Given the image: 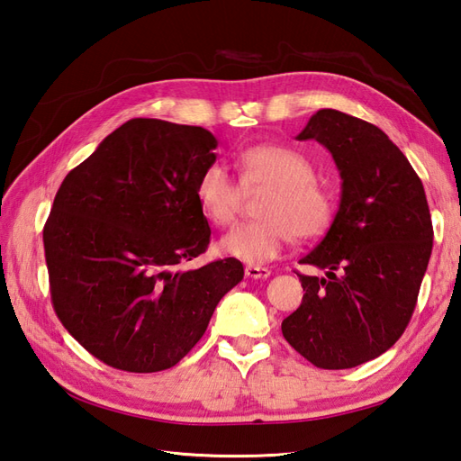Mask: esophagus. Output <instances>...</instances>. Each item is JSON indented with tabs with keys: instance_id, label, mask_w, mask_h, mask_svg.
<instances>
[{
	"instance_id": "1",
	"label": "esophagus",
	"mask_w": 461,
	"mask_h": 461,
	"mask_svg": "<svg viewBox=\"0 0 461 461\" xmlns=\"http://www.w3.org/2000/svg\"><path fill=\"white\" fill-rule=\"evenodd\" d=\"M246 276H249V278H267V276H271V269L259 267V265H248Z\"/></svg>"
}]
</instances>
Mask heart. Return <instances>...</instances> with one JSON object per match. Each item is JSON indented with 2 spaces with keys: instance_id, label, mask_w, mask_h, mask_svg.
Instances as JSON below:
<instances>
[{
  "instance_id": "heart-1",
  "label": "heart",
  "mask_w": 461,
  "mask_h": 461,
  "mask_svg": "<svg viewBox=\"0 0 461 461\" xmlns=\"http://www.w3.org/2000/svg\"><path fill=\"white\" fill-rule=\"evenodd\" d=\"M240 185L221 163L205 167L196 185V200L203 217L215 227H227L240 213L244 192H264L259 221L242 222L222 236L219 249L244 263H265L276 258L296 239L325 232L334 215L330 194L317 183L313 161L300 149L276 144L248 148L236 158Z\"/></svg>"
}]
</instances>
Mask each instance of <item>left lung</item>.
<instances>
[{"label":"left lung","instance_id":"left-lung-1","mask_svg":"<svg viewBox=\"0 0 461 461\" xmlns=\"http://www.w3.org/2000/svg\"><path fill=\"white\" fill-rule=\"evenodd\" d=\"M296 140H317L337 163L340 205L325 239L302 263L305 294L283 321V337L321 369L379 357L406 330L432 249L421 178L375 124L319 109Z\"/></svg>","mask_w":461,"mask_h":461}]
</instances>
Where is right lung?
<instances>
[{
    "label": "right lung",
    "instance_id": "obj_1",
    "mask_svg": "<svg viewBox=\"0 0 461 461\" xmlns=\"http://www.w3.org/2000/svg\"><path fill=\"white\" fill-rule=\"evenodd\" d=\"M215 136L131 119L65 176L44 227L53 310L75 340L129 373L176 366L242 281L227 258L185 271L212 229L196 200Z\"/></svg>",
    "mask_w": 461,
    "mask_h": 461
}]
</instances>
